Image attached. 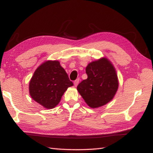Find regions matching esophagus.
<instances>
[{"label":"esophagus","instance_id":"34e87169","mask_svg":"<svg viewBox=\"0 0 153 153\" xmlns=\"http://www.w3.org/2000/svg\"><path fill=\"white\" fill-rule=\"evenodd\" d=\"M79 79H77L75 80L74 82V86L76 87V86H77V85H78V84H79Z\"/></svg>","mask_w":153,"mask_h":153}]
</instances>
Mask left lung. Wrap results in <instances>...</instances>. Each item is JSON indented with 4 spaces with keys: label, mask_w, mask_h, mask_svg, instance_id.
<instances>
[{
    "label": "left lung",
    "mask_w": 153,
    "mask_h": 153,
    "mask_svg": "<svg viewBox=\"0 0 153 153\" xmlns=\"http://www.w3.org/2000/svg\"><path fill=\"white\" fill-rule=\"evenodd\" d=\"M88 76L77 87V91L89 107L97 108L110 102L118 89L115 67L107 58L90 63L86 68Z\"/></svg>",
    "instance_id": "8db88e82"
}]
</instances>
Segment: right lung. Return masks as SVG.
I'll list each match as a JSON object with an SVG mask.
<instances>
[{
    "mask_svg": "<svg viewBox=\"0 0 153 153\" xmlns=\"http://www.w3.org/2000/svg\"><path fill=\"white\" fill-rule=\"evenodd\" d=\"M73 85L58 61H47L36 69L30 82L29 91L36 102L46 108H53Z\"/></svg>",
    "mask_w": 153,
    "mask_h": 153,
    "instance_id": "add662e5",
    "label": "right lung"
}]
</instances>
